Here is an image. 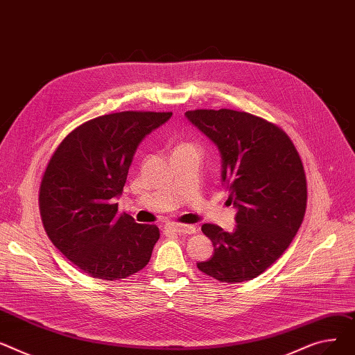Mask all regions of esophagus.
<instances>
[{
	"instance_id": "34e87169",
	"label": "esophagus",
	"mask_w": 355,
	"mask_h": 355,
	"mask_svg": "<svg viewBox=\"0 0 355 355\" xmlns=\"http://www.w3.org/2000/svg\"><path fill=\"white\" fill-rule=\"evenodd\" d=\"M171 229H172L173 232H176L179 235H193L198 231L196 226H193V225H183V223L172 225Z\"/></svg>"
}]
</instances>
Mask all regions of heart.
I'll use <instances>...</instances> for the list:
<instances>
[{"label":"heart","mask_w":355,"mask_h":355,"mask_svg":"<svg viewBox=\"0 0 355 355\" xmlns=\"http://www.w3.org/2000/svg\"><path fill=\"white\" fill-rule=\"evenodd\" d=\"M184 148H193V146H192V144H189V143H182V144H179V146H178L176 150H178V149H184Z\"/></svg>","instance_id":"heart-1"}]
</instances>
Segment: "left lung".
Instances as JSON below:
<instances>
[{"label": "left lung", "instance_id": "left-lung-1", "mask_svg": "<svg viewBox=\"0 0 355 355\" xmlns=\"http://www.w3.org/2000/svg\"><path fill=\"white\" fill-rule=\"evenodd\" d=\"M222 155V180L238 209L234 232L205 223L215 254L198 263L220 282L251 281L293 242L306 209V178L289 136L262 117L231 109L186 112Z\"/></svg>", "mask_w": 355, "mask_h": 355}]
</instances>
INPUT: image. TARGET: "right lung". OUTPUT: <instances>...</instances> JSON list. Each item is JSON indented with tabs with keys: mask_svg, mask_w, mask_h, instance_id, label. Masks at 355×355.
I'll use <instances>...</instances> for the list:
<instances>
[{
	"mask_svg": "<svg viewBox=\"0 0 355 355\" xmlns=\"http://www.w3.org/2000/svg\"><path fill=\"white\" fill-rule=\"evenodd\" d=\"M172 112H119L87 120L53 152L38 191L40 215L58 251L104 281L135 275L150 261L156 225L120 214L114 198L126 183L141 139Z\"/></svg>",
	"mask_w": 355,
	"mask_h": 355,
	"instance_id": "right-lung-1",
	"label": "right lung"
}]
</instances>
